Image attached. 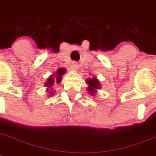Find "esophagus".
<instances>
[{
  "mask_svg": "<svg viewBox=\"0 0 156 156\" xmlns=\"http://www.w3.org/2000/svg\"><path fill=\"white\" fill-rule=\"evenodd\" d=\"M79 68V64L77 62H73L71 64V69H73V70H77Z\"/></svg>",
  "mask_w": 156,
  "mask_h": 156,
  "instance_id": "esophagus-1",
  "label": "esophagus"
}]
</instances>
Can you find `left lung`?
Wrapping results in <instances>:
<instances>
[{
  "label": "left lung",
  "instance_id": "obj_1",
  "mask_svg": "<svg viewBox=\"0 0 156 156\" xmlns=\"http://www.w3.org/2000/svg\"><path fill=\"white\" fill-rule=\"evenodd\" d=\"M87 83L90 85V87H88V92L91 93H93L94 88H99L100 87V83L97 79L96 78H92V79H89L87 80Z\"/></svg>",
  "mask_w": 156,
  "mask_h": 156
}]
</instances>
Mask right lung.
Here are the masks:
<instances>
[{"mask_svg":"<svg viewBox=\"0 0 156 156\" xmlns=\"http://www.w3.org/2000/svg\"><path fill=\"white\" fill-rule=\"evenodd\" d=\"M64 72H65V70H64V69H58L57 70V77H56V83H60V80H61V79H60V76L64 74ZM54 83V79L53 77H50L49 79L48 80L47 83H46V85L47 86H51L52 84H53Z\"/></svg>","mask_w":156,"mask_h":156,"instance_id":"1","label":"right lung"}]
</instances>
